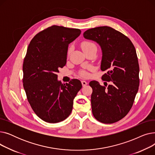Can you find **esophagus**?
I'll use <instances>...</instances> for the list:
<instances>
[{
	"label": "esophagus",
	"instance_id": "34e87169",
	"mask_svg": "<svg viewBox=\"0 0 155 155\" xmlns=\"http://www.w3.org/2000/svg\"><path fill=\"white\" fill-rule=\"evenodd\" d=\"M82 86H83V87H85V86H86V85L88 84V83L86 82V81L82 80Z\"/></svg>",
	"mask_w": 155,
	"mask_h": 155
}]
</instances>
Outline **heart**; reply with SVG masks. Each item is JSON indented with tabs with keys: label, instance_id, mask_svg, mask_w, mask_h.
Segmentation results:
<instances>
[{
	"label": "heart",
	"instance_id": "obj_1",
	"mask_svg": "<svg viewBox=\"0 0 155 155\" xmlns=\"http://www.w3.org/2000/svg\"><path fill=\"white\" fill-rule=\"evenodd\" d=\"M81 47H82V49L83 51H86L87 50H88V49H90L91 48H93V47H96L95 45L92 43V42H90V41H84L82 43V45H81ZM80 75L82 77H86L88 76V73L85 70H83L81 71L80 73Z\"/></svg>",
	"mask_w": 155,
	"mask_h": 155
}]
</instances>
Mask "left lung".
<instances>
[{
  "label": "left lung",
  "mask_w": 155,
  "mask_h": 155,
  "mask_svg": "<svg viewBox=\"0 0 155 155\" xmlns=\"http://www.w3.org/2000/svg\"><path fill=\"white\" fill-rule=\"evenodd\" d=\"M84 37L100 46L101 69L107 70L102 79L112 82L107 88L95 80L89 83L93 90L92 114L102 123H116L131 109L138 91L140 67L135 48L127 36L108 26L88 29Z\"/></svg>",
  "instance_id": "1"
}]
</instances>
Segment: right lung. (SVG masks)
I'll return each instance as SVG.
<instances>
[{
  "label": "right lung",
  "mask_w": 155,
  "mask_h": 155,
  "mask_svg": "<svg viewBox=\"0 0 155 155\" xmlns=\"http://www.w3.org/2000/svg\"><path fill=\"white\" fill-rule=\"evenodd\" d=\"M80 33L78 29L52 26L39 32L28 47L23 63L24 88L32 110L47 123L67 119L82 87L77 79L62 84L56 75L67 63L69 44Z\"/></svg>",
  "instance_id": "obj_1"
}]
</instances>
